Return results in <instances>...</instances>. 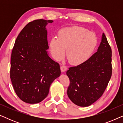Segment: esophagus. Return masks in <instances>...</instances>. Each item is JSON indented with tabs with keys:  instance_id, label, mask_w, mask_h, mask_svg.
Masks as SVG:
<instances>
[{
	"instance_id": "esophagus-1",
	"label": "esophagus",
	"mask_w": 123,
	"mask_h": 123,
	"mask_svg": "<svg viewBox=\"0 0 123 123\" xmlns=\"http://www.w3.org/2000/svg\"><path fill=\"white\" fill-rule=\"evenodd\" d=\"M60 69H61V71L63 72H64L67 70V67L65 65H62L61 67H60Z\"/></svg>"
}]
</instances>
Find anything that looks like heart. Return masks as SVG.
Segmentation results:
<instances>
[{
  "instance_id": "heart-1",
  "label": "heart",
  "mask_w": 123,
  "mask_h": 123,
  "mask_svg": "<svg viewBox=\"0 0 123 123\" xmlns=\"http://www.w3.org/2000/svg\"><path fill=\"white\" fill-rule=\"evenodd\" d=\"M97 43L95 33L86 28L73 26L60 30L58 38L52 37L49 46L54 58L60 60L65 56L73 65L82 64L90 58Z\"/></svg>"
}]
</instances>
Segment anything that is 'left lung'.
<instances>
[{"mask_svg":"<svg viewBox=\"0 0 123 123\" xmlns=\"http://www.w3.org/2000/svg\"><path fill=\"white\" fill-rule=\"evenodd\" d=\"M66 73L70 80L67 95L74 104L86 107L100 98L112 74L111 49L104 33L96 53Z\"/></svg>","mask_w":123,"mask_h":123,"instance_id":"obj_1","label":"left lung"}]
</instances>
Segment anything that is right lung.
<instances>
[{
	"instance_id": "obj_1",
	"label": "right lung",
	"mask_w": 123,
	"mask_h": 123,
	"mask_svg": "<svg viewBox=\"0 0 123 123\" xmlns=\"http://www.w3.org/2000/svg\"><path fill=\"white\" fill-rule=\"evenodd\" d=\"M52 20L28 23L18 35L11 55L10 76L18 97L37 104L46 98L51 84L60 75V65L50 58L46 27Z\"/></svg>"
}]
</instances>
